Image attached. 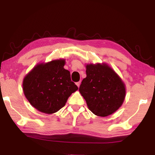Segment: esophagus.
<instances>
[{"label": "esophagus", "mask_w": 155, "mask_h": 155, "mask_svg": "<svg viewBox=\"0 0 155 155\" xmlns=\"http://www.w3.org/2000/svg\"><path fill=\"white\" fill-rule=\"evenodd\" d=\"M76 85H77L78 87H80V85H81V81H79V82H77V83H76Z\"/></svg>", "instance_id": "esophagus-1"}]
</instances>
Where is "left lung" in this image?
<instances>
[{"mask_svg": "<svg viewBox=\"0 0 155 155\" xmlns=\"http://www.w3.org/2000/svg\"><path fill=\"white\" fill-rule=\"evenodd\" d=\"M87 77L83 78L79 92L94 114L106 117L122 106L126 96L122 78L105 63L86 65Z\"/></svg>", "mask_w": 155, "mask_h": 155, "instance_id": "obj_1", "label": "left lung"}]
</instances>
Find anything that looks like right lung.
Masks as SVG:
<instances>
[{
    "instance_id": "obj_1",
    "label": "right lung",
    "mask_w": 155,
    "mask_h": 155,
    "mask_svg": "<svg viewBox=\"0 0 155 155\" xmlns=\"http://www.w3.org/2000/svg\"><path fill=\"white\" fill-rule=\"evenodd\" d=\"M65 60H52L37 64L23 79L25 96L33 107L52 114L65 106L70 95L78 90L70 72L64 68Z\"/></svg>"
}]
</instances>
